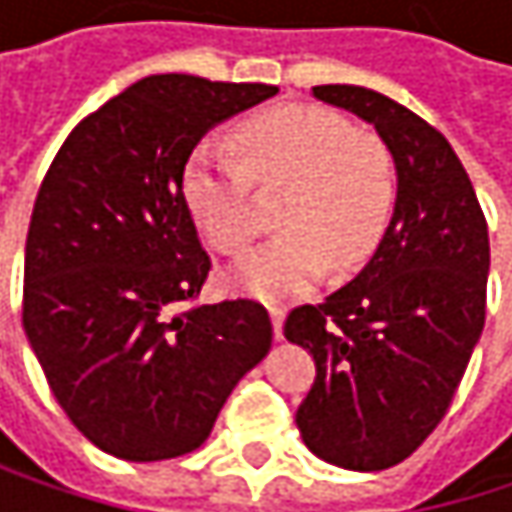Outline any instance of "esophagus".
I'll use <instances>...</instances> for the list:
<instances>
[{
  "label": "esophagus",
  "mask_w": 512,
  "mask_h": 512,
  "mask_svg": "<svg viewBox=\"0 0 512 512\" xmlns=\"http://www.w3.org/2000/svg\"><path fill=\"white\" fill-rule=\"evenodd\" d=\"M269 320H272V332L281 341L284 338V308L281 305H269Z\"/></svg>",
  "instance_id": "obj_1"
}]
</instances>
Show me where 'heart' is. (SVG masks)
<instances>
[{
	"instance_id": "1",
	"label": "heart",
	"mask_w": 512,
	"mask_h": 512,
	"mask_svg": "<svg viewBox=\"0 0 512 512\" xmlns=\"http://www.w3.org/2000/svg\"><path fill=\"white\" fill-rule=\"evenodd\" d=\"M231 148L201 142L183 165L180 195L201 237L240 255L257 231L252 183L281 192L275 228L284 231L225 269L234 293L284 302L308 293L326 272L347 275L379 246L397 168L379 136L358 133L317 106H278L234 127Z\"/></svg>"
}]
</instances>
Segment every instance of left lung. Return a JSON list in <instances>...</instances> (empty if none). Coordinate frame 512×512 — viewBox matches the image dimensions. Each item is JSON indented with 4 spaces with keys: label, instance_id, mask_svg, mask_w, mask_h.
<instances>
[{
    "label": "left lung",
    "instance_id": "8db88e82",
    "mask_svg": "<svg viewBox=\"0 0 512 512\" xmlns=\"http://www.w3.org/2000/svg\"><path fill=\"white\" fill-rule=\"evenodd\" d=\"M314 97L373 124L397 168L394 216L370 263L284 338L317 376L296 409L302 442L350 471L403 462L445 418L486 320L489 231L448 139L391 97L317 85Z\"/></svg>",
    "mask_w": 512,
    "mask_h": 512
}]
</instances>
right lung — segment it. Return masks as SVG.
<instances>
[{"label": "right lung", "mask_w": 512, "mask_h": 512, "mask_svg": "<svg viewBox=\"0 0 512 512\" xmlns=\"http://www.w3.org/2000/svg\"><path fill=\"white\" fill-rule=\"evenodd\" d=\"M275 85L145 76L73 127L38 189L23 329L58 406L127 462L204 445L228 394L272 347L263 305H192L210 272L180 174L207 130Z\"/></svg>", "instance_id": "1"}]
</instances>
